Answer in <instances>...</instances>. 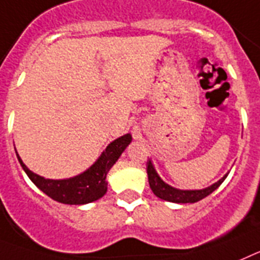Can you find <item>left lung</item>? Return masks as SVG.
<instances>
[{
    "label": "left lung",
    "mask_w": 260,
    "mask_h": 260,
    "mask_svg": "<svg viewBox=\"0 0 260 260\" xmlns=\"http://www.w3.org/2000/svg\"><path fill=\"white\" fill-rule=\"evenodd\" d=\"M146 173H148V179H149V186L152 188L153 193L158 196L159 199L168 200L171 203H196L202 199L207 198L211 195L214 189H217L220 184L225 180L228 177V174H225L224 177L221 178L218 182L213 183L212 186L207 187L203 189H178L174 187L169 186L168 183H165L164 180L159 178V175L155 171L154 166H153L152 161L149 159L146 162Z\"/></svg>",
    "instance_id": "obj_1"
}]
</instances>
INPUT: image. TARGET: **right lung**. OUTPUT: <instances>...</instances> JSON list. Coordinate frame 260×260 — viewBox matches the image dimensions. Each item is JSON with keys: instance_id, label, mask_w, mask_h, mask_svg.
<instances>
[{"instance_id": "right-lung-1", "label": "right lung", "mask_w": 260, "mask_h": 260, "mask_svg": "<svg viewBox=\"0 0 260 260\" xmlns=\"http://www.w3.org/2000/svg\"><path fill=\"white\" fill-rule=\"evenodd\" d=\"M131 141L132 136L129 133L114 140L86 171L69 179H46L40 177L28 170L21 157L18 155L17 150L15 153L24 173L32 180V183L42 189L46 195L62 204L81 205L95 202L107 192V180H106L107 173L119 159L125 148L129 145Z\"/></svg>"}]
</instances>
